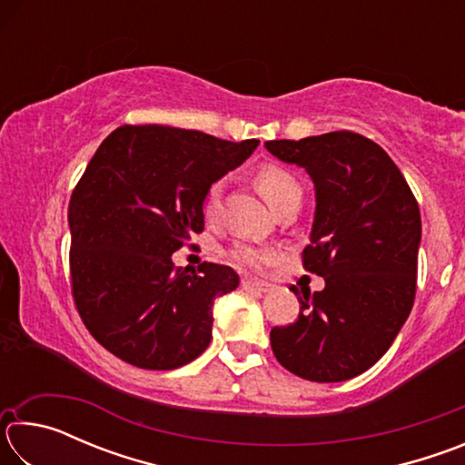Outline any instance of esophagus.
I'll use <instances>...</instances> for the list:
<instances>
[{
  "instance_id": "34e87169",
  "label": "esophagus",
  "mask_w": 465,
  "mask_h": 465,
  "mask_svg": "<svg viewBox=\"0 0 465 465\" xmlns=\"http://www.w3.org/2000/svg\"><path fill=\"white\" fill-rule=\"evenodd\" d=\"M242 287L246 289V291H250V293H256V295L271 293V291H272V285H269V282L256 281V279H248V277L242 279Z\"/></svg>"
}]
</instances>
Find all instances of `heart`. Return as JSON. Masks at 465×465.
I'll use <instances>...</instances> for the list:
<instances>
[{
  "instance_id": "heart-1",
  "label": "heart",
  "mask_w": 465,
  "mask_h": 465,
  "mask_svg": "<svg viewBox=\"0 0 465 465\" xmlns=\"http://www.w3.org/2000/svg\"><path fill=\"white\" fill-rule=\"evenodd\" d=\"M254 184L258 188V193L262 194V199L271 204L274 209L277 204L287 199L291 193L299 191V184L295 183V178L289 174L279 166H262L261 170L254 174ZM217 201H219V186H211V191L207 194V201H204V213L213 215L217 209ZM271 250L266 248H258L252 246V243H235V246L230 250V261L235 266H243V269H261L266 262H271Z\"/></svg>"
}]
</instances>
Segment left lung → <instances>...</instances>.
<instances>
[{"instance_id": "8db88e82", "label": "left lung", "mask_w": 465, "mask_h": 465, "mask_svg": "<svg viewBox=\"0 0 465 465\" xmlns=\"http://www.w3.org/2000/svg\"><path fill=\"white\" fill-rule=\"evenodd\" d=\"M264 147L312 178L316 213L303 266L326 281L316 293L293 287L302 310L293 324L271 330L272 352L303 380L346 381L383 357L412 310L419 203L391 157L357 133Z\"/></svg>"}]
</instances>
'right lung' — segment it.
Instances as JSON below:
<instances>
[{"instance_id": "obj_1", "label": "right lung", "mask_w": 465, "mask_h": 465, "mask_svg": "<svg viewBox=\"0 0 465 465\" xmlns=\"http://www.w3.org/2000/svg\"><path fill=\"white\" fill-rule=\"evenodd\" d=\"M258 143L163 124H124L102 141L69 201V262L77 312L114 357L166 371L207 349L215 297L240 277L215 262L176 269L172 254L203 232L211 184Z\"/></svg>"}]
</instances>
